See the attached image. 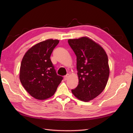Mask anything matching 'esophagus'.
Masks as SVG:
<instances>
[{
  "instance_id": "obj_1",
  "label": "esophagus",
  "mask_w": 133,
  "mask_h": 133,
  "mask_svg": "<svg viewBox=\"0 0 133 133\" xmlns=\"http://www.w3.org/2000/svg\"><path fill=\"white\" fill-rule=\"evenodd\" d=\"M69 77V74H67L66 75H65L64 77V81H66V80L68 79Z\"/></svg>"
}]
</instances>
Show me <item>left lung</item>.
Segmentation results:
<instances>
[{"label":"left lung","mask_w":133,"mask_h":133,"mask_svg":"<svg viewBox=\"0 0 133 133\" xmlns=\"http://www.w3.org/2000/svg\"><path fill=\"white\" fill-rule=\"evenodd\" d=\"M77 56L78 85L71 90L79 99L89 102L103 91L109 77L108 57L99 44L87 37L69 39Z\"/></svg>","instance_id":"8db88e82"}]
</instances>
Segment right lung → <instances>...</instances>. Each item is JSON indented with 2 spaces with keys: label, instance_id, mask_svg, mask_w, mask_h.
Here are the masks:
<instances>
[{
  "label": "right lung",
  "instance_id": "obj_1",
  "mask_svg": "<svg viewBox=\"0 0 133 133\" xmlns=\"http://www.w3.org/2000/svg\"><path fill=\"white\" fill-rule=\"evenodd\" d=\"M59 40L47 39L32 46L21 62L19 78L32 97L44 100L55 94L63 77L56 74L50 56Z\"/></svg>",
  "mask_w": 133,
  "mask_h": 133
}]
</instances>
